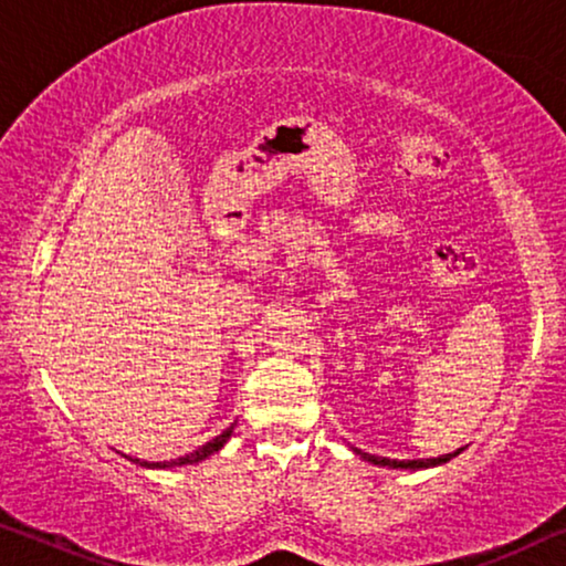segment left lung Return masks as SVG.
I'll use <instances>...</instances> for the list:
<instances>
[{"instance_id":"left-lung-1","label":"left lung","mask_w":566,"mask_h":566,"mask_svg":"<svg viewBox=\"0 0 566 566\" xmlns=\"http://www.w3.org/2000/svg\"><path fill=\"white\" fill-rule=\"evenodd\" d=\"M361 461L373 463V465H386V469H406V471H419V469H434V465L448 463L450 458H455L458 453H463V448H458L455 453L440 455V458H419V461H390V458H380V455H370V453H361V450H354Z\"/></svg>"}]
</instances>
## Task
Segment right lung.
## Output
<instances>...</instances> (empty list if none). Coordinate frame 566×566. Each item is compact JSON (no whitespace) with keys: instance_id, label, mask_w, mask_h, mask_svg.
<instances>
[{"instance_id":"add662e5","label":"right lung","mask_w":566,"mask_h":566,"mask_svg":"<svg viewBox=\"0 0 566 566\" xmlns=\"http://www.w3.org/2000/svg\"><path fill=\"white\" fill-rule=\"evenodd\" d=\"M235 424L238 421H232V424L224 429L222 434H217L214 440H209L207 446H201V448H196L193 453H188V455H180V458H176V461H163V463H153V461H139V458H132V455H124L126 461H132V463H137L139 469H157V471H168V469H178V465H193V463H201V461H207L209 455H214L217 450H222L224 448V442L230 440V434H232V429H235Z\"/></svg>"}]
</instances>
